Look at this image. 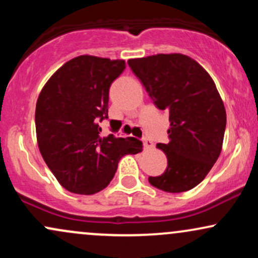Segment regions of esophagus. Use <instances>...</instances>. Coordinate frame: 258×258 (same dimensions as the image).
I'll return each instance as SVG.
<instances>
[{
  "label": "esophagus",
  "instance_id": "obj_1",
  "mask_svg": "<svg viewBox=\"0 0 258 258\" xmlns=\"http://www.w3.org/2000/svg\"><path fill=\"white\" fill-rule=\"evenodd\" d=\"M143 146H144V148H147V149H149V148L153 147V142L150 141L149 138L144 137L143 138Z\"/></svg>",
  "mask_w": 258,
  "mask_h": 258
}]
</instances>
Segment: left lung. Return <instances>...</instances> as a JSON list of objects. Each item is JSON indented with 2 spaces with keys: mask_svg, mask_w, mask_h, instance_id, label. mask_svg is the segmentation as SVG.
<instances>
[{
  "mask_svg": "<svg viewBox=\"0 0 258 258\" xmlns=\"http://www.w3.org/2000/svg\"><path fill=\"white\" fill-rule=\"evenodd\" d=\"M128 67L146 87L154 104L170 114L167 167L149 183L167 193L193 189L217 161L223 144L227 115L214 80L188 55L156 54L130 59Z\"/></svg>",
  "mask_w": 258,
  "mask_h": 258,
  "instance_id": "obj_1",
  "label": "left lung"
}]
</instances>
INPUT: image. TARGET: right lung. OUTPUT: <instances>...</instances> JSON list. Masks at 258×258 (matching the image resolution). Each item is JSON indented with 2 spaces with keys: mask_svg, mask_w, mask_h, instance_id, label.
Segmentation results:
<instances>
[{
  "mask_svg": "<svg viewBox=\"0 0 258 258\" xmlns=\"http://www.w3.org/2000/svg\"><path fill=\"white\" fill-rule=\"evenodd\" d=\"M125 68V60L80 55L59 68L38 96V149L60 185L72 193L103 190L120 159L142 152L137 138L100 135L99 122L108 119L109 88Z\"/></svg>",
  "mask_w": 258,
  "mask_h": 258,
  "instance_id": "obj_1",
  "label": "right lung"
}]
</instances>
